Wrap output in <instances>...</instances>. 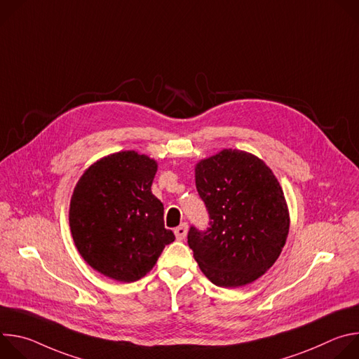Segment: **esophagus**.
I'll use <instances>...</instances> for the list:
<instances>
[{
    "instance_id": "obj_1",
    "label": "esophagus",
    "mask_w": 359,
    "mask_h": 359,
    "mask_svg": "<svg viewBox=\"0 0 359 359\" xmlns=\"http://www.w3.org/2000/svg\"><path fill=\"white\" fill-rule=\"evenodd\" d=\"M175 234H176L177 240H183L187 236V224L182 223L179 227H176L175 229Z\"/></svg>"
}]
</instances>
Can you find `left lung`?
<instances>
[{
    "label": "left lung",
    "mask_w": 359,
    "mask_h": 359,
    "mask_svg": "<svg viewBox=\"0 0 359 359\" xmlns=\"http://www.w3.org/2000/svg\"><path fill=\"white\" fill-rule=\"evenodd\" d=\"M196 189L210 227H190L187 243L213 284L236 288L260 278L278 259L290 230L284 191L255 155L223 149L194 168Z\"/></svg>",
    "instance_id": "obj_1"
}]
</instances>
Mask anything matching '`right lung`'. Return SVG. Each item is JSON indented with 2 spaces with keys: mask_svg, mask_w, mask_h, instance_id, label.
Returning <instances> with one entry per match:
<instances>
[{
  "mask_svg": "<svg viewBox=\"0 0 359 359\" xmlns=\"http://www.w3.org/2000/svg\"><path fill=\"white\" fill-rule=\"evenodd\" d=\"M158 162L135 150L92 163L69 203L71 234L81 257L97 273L133 283L153 267L166 244L163 203L151 193Z\"/></svg>",
  "mask_w": 359,
  "mask_h": 359,
  "instance_id": "obj_1",
  "label": "right lung"
}]
</instances>
